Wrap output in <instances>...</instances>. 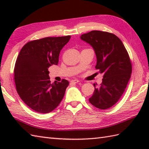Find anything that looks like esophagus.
Instances as JSON below:
<instances>
[{"label":"esophagus","mask_w":149,"mask_h":149,"mask_svg":"<svg viewBox=\"0 0 149 149\" xmlns=\"http://www.w3.org/2000/svg\"><path fill=\"white\" fill-rule=\"evenodd\" d=\"M70 82H71V83H79L80 81H79V80H77V79H73Z\"/></svg>","instance_id":"1"}]
</instances>
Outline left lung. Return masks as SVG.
Instances as JSON below:
<instances>
[{"mask_svg":"<svg viewBox=\"0 0 149 149\" xmlns=\"http://www.w3.org/2000/svg\"><path fill=\"white\" fill-rule=\"evenodd\" d=\"M80 38L92 47L97 58L95 68L104 74L100 86L93 84L95 91L89 101L97 108L108 109L118 102L130 79L129 54L122 41L113 34L92 31Z\"/></svg>","mask_w":149,"mask_h":149,"instance_id":"1","label":"left lung"}]
</instances>
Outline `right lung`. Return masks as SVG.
<instances>
[{
  "label": "right lung",
  "instance_id": "add662e5",
  "mask_svg": "<svg viewBox=\"0 0 149 149\" xmlns=\"http://www.w3.org/2000/svg\"><path fill=\"white\" fill-rule=\"evenodd\" d=\"M70 36L47 37L26 43L21 49L14 69L17 93L36 112L48 113L61 102L69 82L50 83L48 68L57 65L61 50Z\"/></svg>",
  "mask_w": 149,
  "mask_h": 149
}]
</instances>
